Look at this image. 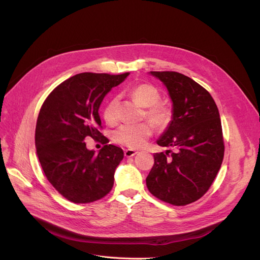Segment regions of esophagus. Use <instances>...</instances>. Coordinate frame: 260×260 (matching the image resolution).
I'll return each mask as SVG.
<instances>
[{
    "instance_id": "1",
    "label": "esophagus",
    "mask_w": 260,
    "mask_h": 260,
    "mask_svg": "<svg viewBox=\"0 0 260 260\" xmlns=\"http://www.w3.org/2000/svg\"><path fill=\"white\" fill-rule=\"evenodd\" d=\"M138 152L135 151V149H130L129 148V149H125V151H124V156L125 157H133Z\"/></svg>"
}]
</instances>
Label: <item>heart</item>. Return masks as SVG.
I'll use <instances>...</instances> for the list:
<instances>
[{"instance_id": "obj_1", "label": "heart", "mask_w": 260, "mask_h": 260, "mask_svg": "<svg viewBox=\"0 0 260 260\" xmlns=\"http://www.w3.org/2000/svg\"><path fill=\"white\" fill-rule=\"evenodd\" d=\"M131 95L140 105L146 108V116L158 128H165L171 120V111L166 105L157 104L160 94L151 84H139L131 90ZM117 100L113 99L106 104L103 116L107 123H115L117 120ZM154 132L151 122H141L138 124H122L114 132L116 142L129 148L142 147Z\"/></svg>"}]
</instances>
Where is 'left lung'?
Listing matches in <instances>:
<instances>
[{
	"label": "left lung",
	"mask_w": 260,
	"mask_h": 260,
	"mask_svg": "<svg viewBox=\"0 0 260 260\" xmlns=\"http://www.w3.org/2000/svg\"><path fill=\"white\" fill-rule=\"evenodd\" d=\"M166 86L172 103L171 120L146 178L148 191L171 205L184 206L205 194L221 167L223 138L218 107L210 94L191 78L176 72H149Z\"/></svg>",
	"instance_id": "1"
}]
</instances>
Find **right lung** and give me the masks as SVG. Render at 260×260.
I'll list each match as a JSON object with an SVG mask.
<instances>
[{"label":"right lung","instance_id":"1","mask_svg":"<svg viewBox=\"0 0 260 260\" xmlns=\"http://www.w3.org/2000/svg\"><path fill=\"white\" fill-rule=\"evenodd\" d=\"M128 76L78 74L56 86L40 109L36 127L38 158L50 183L70 202L91 203L112 190L122 149L107 144L95 154L86 148L84 139L102 136L100 106Z\"/></svg>","mask_w":260,"mask_h":260}]
</instances>
